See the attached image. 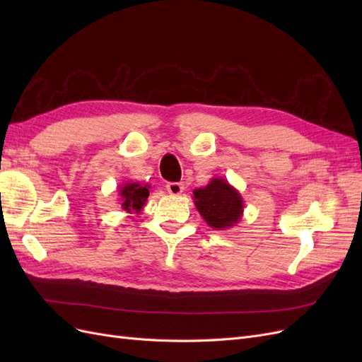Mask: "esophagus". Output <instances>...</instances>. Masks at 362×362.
<instances>
[{"label": "esophagus", "mask_w": 362, "mask_h": 362, "mask_svg": "<svg viewBox=\"0 0 362 362\" xmlns=\"http://www.w3.org/2000/svg\"><path fill=\"white\" fill-rule=\"evenodd\" d=\"M166 189H168V192L172 196H178V194H181L184 192V185L181 182H169L166 185Z\"/></svg>", "instance_id": "1"}]
</instances>
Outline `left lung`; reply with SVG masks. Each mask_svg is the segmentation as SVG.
<instances>
[{"label":"left lung","instance_id":"obj_1","mask_svg":"<svg viewBox=\"0 0 362 362\" xmlns=\"http://www.w3.org/2000/svg\"><path fill=\"white\" fill-rule=\"evenodd\" d=\"M193 202L206 225L217 231L235 226L245 211L242 194L223 178H211L205 187L194 189Z\"/></svg>","mask_w":362,"mask_h":362}]
</instances>
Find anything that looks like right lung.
I'll use <instances>...</instances> for the list:
<instances>
[{
    "instance_id": "add662e5",
    "label": "right lung",
    "mask_w": 362,
    "mask_h": 362,
    "mask_svg": "<svg viewBox=\"0 0 362 362\" xmlns=\"http://www.w3.org/2000/svg\"><path fill=\"white\" fill-rule=\"evenodd\" d=\"M149 184H141L136 181H127L125 184H120L119 196H120V206L128 214H140L141 208L146 205L148 196H149Z\"/></svg>"
}]
</instances>
